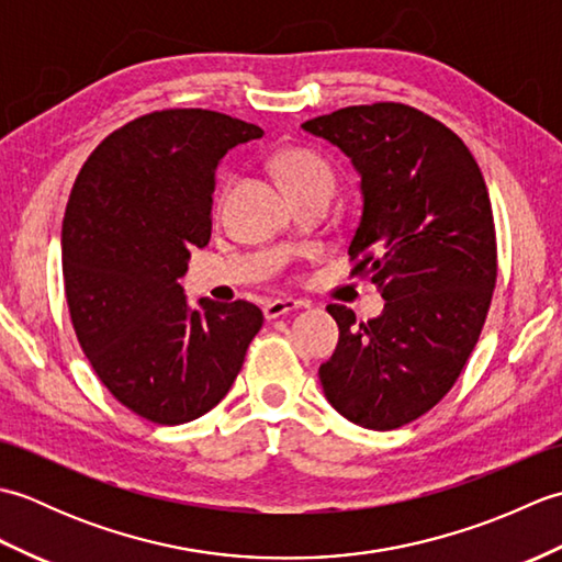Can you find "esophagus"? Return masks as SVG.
Masks as SVG:
<instances>
[{"label": "esophagus", "mask_w": 562, "mask_h": 562, "mask_svg": "<svg viewBox=\"0 0 562 562\" xmlns=\"http://www.w3.org/2000/svg\"><path fill=\"white\" fill-rule=\"evenodd\" d=\"M302 306H304V302H296V300H270L262 304V314H266L268 321H272V318H280L290 312H296V308H302Z\"/></svg>", "instance_id": "esophagus-1"}]
</instances>
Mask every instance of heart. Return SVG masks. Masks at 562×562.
Instances as JSON below:
<instances>
[{
	"mask_svg": "<svg viewBox=\"0 0 562 562\" xmlns=\"http://www.w3.org/2000/svg\"><path fill=\"white\" fill-rule=\"evenodd\" d=\"M274 171L280 173L282 183L288 186L290 193L304 188H328L330 193L336 190V171L333 166L321 159L318 154L306 149H288L274 157Z\"/></svg>",
	"mask_w": 562,
	"mask_h": 562,
	"instance_id": "obj_1",
	"label": "heart"
}]
</instances>
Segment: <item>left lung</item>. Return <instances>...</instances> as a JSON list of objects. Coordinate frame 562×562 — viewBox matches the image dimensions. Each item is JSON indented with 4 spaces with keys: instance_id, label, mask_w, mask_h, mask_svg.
<instances>
[{
    "instance_id": "left-lung-1",
    "label": "left lung",
    "mask_w": 562,
    "mask_h": 562,
    "mask_svg": "<svg viewBox=\"0 0 562 562\" xmlns=\"http://www.w3.org/2000/svg\"><path fill=\"white\" fill-rule=\"evenodd\" d=\"M302 130L360 176L352 274L386 300L367 324L328 306L340 338L321 386L350 423L396 429L447 396L479 342L497 278L491 198L469 147L411 105H350Z\"/></svg>"
}]
</instances>
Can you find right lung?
I'll return each mask as SVG.
<instances>
[{
  "label": "right lung",
  "instance_id": "add662e5",
  "mask_svg": "<svg viewBox=\"0 0 562 562\" xmlns=\"http://www.w3.org/2000/svg\"><path fill=\"white\" fill-rule=\"evenodd\" d=\"M262 137L238 117L142 115L93 149L63 222L65 292L83 355L125 408L159 425L205 415L232 389L262 312L188 304L178 284L212 234L224 154Z\"/></svg>",
  "mask_w": 562,
  "mask_h": 562
}]
</instances>
